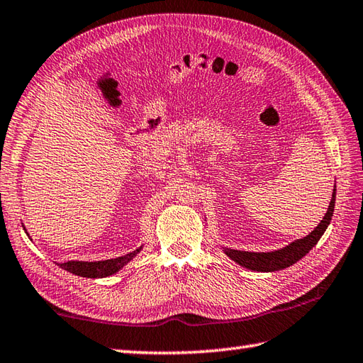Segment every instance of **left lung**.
I'll list each match as a JSON object with an SVG mask.
<instances>
[{
    "label": "left lung",
    "instance_id": "1",
    "mask_svg": "<svg viewBox=\"0 0 363 363\" xmlns=\"http://www.w3.org/2000/svg\"><path fill=\"white\" fill-rule=\"evenodd\" d=\"M333 208H335V189H333L329 209L325 212L321 223H319L307 238L297 239L294 242L286 245L285 248H280V250H275V252L255 253V252H242V250H233V248H225V253L228 255L234 262H238V264H240L242 267L250 269V271H257V272L281 271V269L293 266L294 262L303 258L305 255H307L311 248L318 244V240L321 239L324 231L328 230V226L330 223Z\"/></svg>",
    "mask_w": 363,
    "mask_h": 363
}]
</instances>
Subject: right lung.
<instances>
[{
  "mask_svg": "<svg viewBox=\"0 0 363 363\" xmlns=\"http://www.w3.org/2000/svg\"><path fill=\"white\" fill-rule=\"evenodd\" d=\"M141 247L133 250L130 253L124 255V257H119L115 259H105V261H67V262H61L60 267L67 271L70 274H75L78 277H86V279H104V277H110L113 274H116L121 271L127 262L137 257V253H140Z\"/></svg>",
  "mask_w": 363,
  "mask_h": 363,
  "instance_id": "obj_1",
  "label": "right lung"
}]
</instances>
